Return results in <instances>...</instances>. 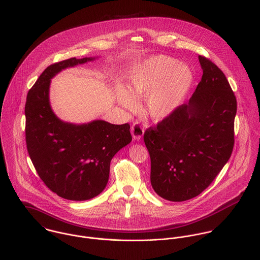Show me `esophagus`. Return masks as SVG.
<instances>
[{
  "mask_svg": "<svg viewBox=\"0 0 260 260\" xmlns=\"http://www.w3.org/2000/svg\"><path fill=\"white\" fill-rule=\"evenodd\" d=\"M131 132H132V135H133L134 140H136V141H140V140L143 138L144 134H145L144 128L139 124V122H136V123H134V124L132 125Z\"/></svg>",
  "mask_w": 260,
  "mask_h": 260,
  "instance_id": "esophagus-1",
  "label": "esophagus"
}]
</instances>
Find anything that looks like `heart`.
<instances>
[{
	"mask_svg": "<svg viewBox=\"0 0 260 260\" xmlns=\"http://www.w3.org/2000/svg\"><path fill=\"white\" fill-rule=\"evenodd\" d=\"M195 81L193 68L179 59L154 55L137 62L129 73V89L118 84L115 101L136 113L139 101L147 99L146 111L156 122L171 117L185 103Z\"/></svg>",
	"mask_w": 260,
	"mask_h": 260,
	"instance_id": "1",
	"label": "heart"
}]
</instances>
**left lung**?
Here are the masks:
<instances>
[{"label": "left lung", "instance_id": "8db88e82", "mask_svg": "<svg viewBox=\"0 0 260 260\" xmlns=\"http://www.w3.org/2000/svg\"><path fill=\"white\" fill-rule=\"evenodd\" d=\"M202 79L190 101L144 141L151 156V184L165 200L182 202L201 194L232 154L235 95L224 73L199 56Z\"/></svg>", "mask_w": 260, "mask_h": 260}]
</instances>
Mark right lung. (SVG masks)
Masks as SVG:
<instances>
[{"label":"right lung","mask_w":260,"mask_h":260,"mask_svg":"<svg viewBox=\"0 0 260 260\" xmlns=\"http://www.w3.org/2000/svg\"><path fill=\"white\" fill-rule=\"evenodd\" d=\"M96 58H70L48 66L29 90L25 105L31 160L52 192L72 201L100 195L108 182L111 158L132 142L128 123L111 124L102 119L72 123L53 111L49 98L53 77Z\"/></svg>","instance_id":"obj_1"}]
</instances>
